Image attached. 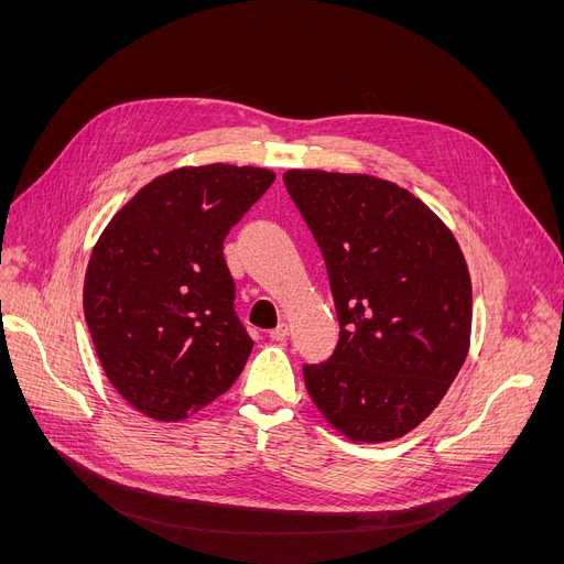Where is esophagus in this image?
Segmentation results:
<instances>
[{"instance_id":"34e87169","label":"esophagus","mask_w":564,"mask_h":564,"mask_svg":"<svg viewBox=\"0 0 564 564\" xmlns=\"http://www.w3.org/2000/svg\"><path fill=\"white\" fill-rule=\"evenodd\" d=\"M290 334V327H288V322H279L276 327L270 332V338L272 340H285V336Z\"/></svg>"}]
</instances>
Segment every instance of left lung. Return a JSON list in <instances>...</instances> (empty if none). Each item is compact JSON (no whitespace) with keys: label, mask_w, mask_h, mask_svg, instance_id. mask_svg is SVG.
<instances>
[{"label":"left lung","mask_w":564,"mask_h":564,"mask_svg":"<svg viewBox=\"0 0 564 564\" xmlns=\"http://www.w3.org/2000/svg\"><path fill=\"white\" fill-rule=\"evenodd\" d=\"M285 187L327 262L340 322L306 391L357 443L419 427L462 370L473 292L453 230L409 189L368 173L290 169Z\"/></svg>","instance_id":"1"}]
</instances>
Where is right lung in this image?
<instances>
[{"mask_svg":"<svg viewBox=\"0 0 564 564\" xmlns=\"http://www.w3.org/2000/svg\"><path fill=\"white\" fill-rule=\"evenodd\" d=\"M274 171L181 166L143 185L100 232L84 276L98 361L143 416L177 423L224 395L253 340L237 319L224 237Z\"/></svg>","mask_w":564,"mask_h":564,"instance_id":"right-lung-1","label":"right lung"}]
</instances>
